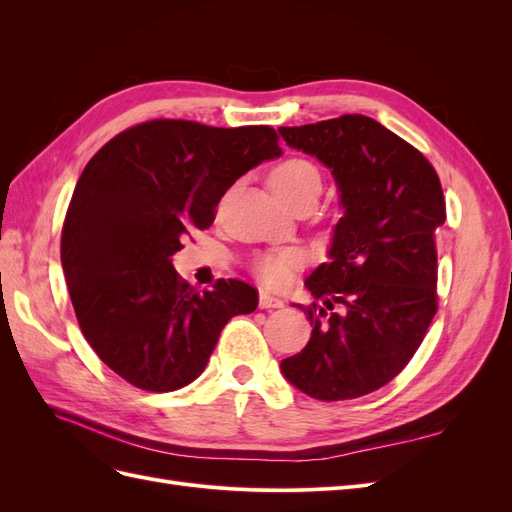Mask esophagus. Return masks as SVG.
Segmentation results:
<instances>
[{
    "instance_id": "esophagus-1",
    "label": "esophagus",
    "mask_w": 512,
    "mask_h": 512,
    "mask_svg": "<svg viewBox=\"0 0 512 512\" xmlns=\"http://www.w3.org/2000/svg\"><path fill=\"white\" fill-rule=\"evenodd\" d=\"M258 305H260L262 309H271V307H284V301L273 297V294H269V292H260Z\"/></svg>"
}]
</instances>
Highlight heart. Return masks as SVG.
<instances>
[{
	"instance_id": "1",
	"label": "heart",
	"mask_w": 512,
	"mask_h": 512,
	"mask_svg": "<svg viewBox=\"0 0 512 512\" xmlns=\"http://www.w3.org/2000/svg\"><path fill=\"white\" fill-rule=\"evenodd\" d=\"M271 188L280 196L286 205L294 200L314 196L318 198L322 192V175L316 164L303 158H290L282 162L271 173ZM303 262V254L299 250H277L271 254L260 256L256 260V273L269 286H284L292 271Z\"/></svg>"
}]
</instances>
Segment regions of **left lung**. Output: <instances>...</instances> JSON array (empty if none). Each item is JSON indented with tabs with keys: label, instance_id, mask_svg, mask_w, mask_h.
I'll return each mask as SVG.
<instances>
[{
	"label": "left lung",
	"instance_id": "8db88e82",
	"mask_svg": "<svg viewBox=\"0 0 512 512\" xmlns=\"http://www.w3.org/2000/svg\"><path fill=\"white\" fill-rule=\"evenodd\" d=\"M280 134L331 170L344 211L329 260L305 280L322 305H297L312 337L280 369L314 399L361 397L408 365L436 316L442 185L421 151L365 115Z\"/></svg>",
	"mask_w": 512,
	"mask_h": 512
}]
</instances>
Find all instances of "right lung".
I'll return each mask as SVG.
<instances>
[{
    "label": "right lung",
    "instance_id": "right-lung-1",
    "mask_svg": "<svg viewBox=\"0 0 512 512\" xmlns=\"http://www.w3.org/2000/svg\"><path fill=\"white\" fill-rule=\"evenodd\" d=\"M280 156L269 126L153 119L89 160L61 230V267L85 339L123 380L181 389L203 374L226 322L254 312L250 284L220 280L196 292L170 256L211 226L232 183Z\"/></svg>",
    "mask_w": 512,
    "mask_h": 512
}]
</instances>
